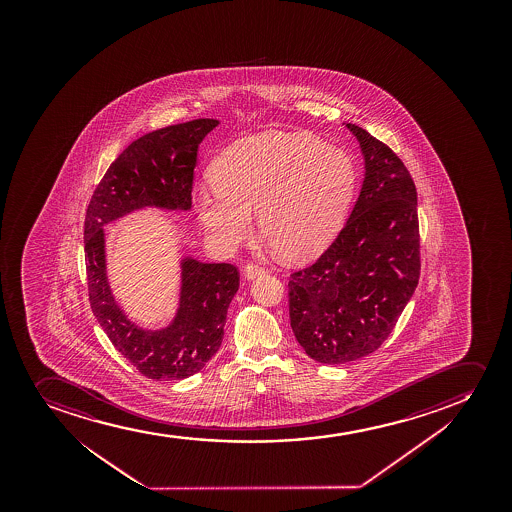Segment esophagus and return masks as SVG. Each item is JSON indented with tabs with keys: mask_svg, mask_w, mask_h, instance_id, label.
I'll return each mask as SVG.
<instances>
[{
	"mask_svg": "<svg viewBox=\"0 0 512 512\" xmlns=\"http://www.w3.org/2000/svg\"><path fill=\"white\" fill-rule=\"evenodd\" d=\"M263 273H265V268L256 265V263H247L246 268H244V277H246L247 280H253V278L259 277V275H263Z\"/></svg>",
	"mask_w": 512,
	"mask_h": 512,
	"instance_id": "1",
	"label": "esophagus"
}]
</instances>
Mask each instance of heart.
<instances>
[{
  "label": "heart",
  "mask_w": 512,
  "mask_h": 512,
  "mask_svg": "<svg viewBox=\"0 0 512 512\" xmlns=\"http://www.w3.org/2000/svg\"><path fill=\"white\" fill-rule=\"evenodd\" d=\"M215 183L196 194L206 234L234 249L259 229L275 253L304 259L328 244L352 203L357 169L341 148L316 136L265 131L235 141L213 164Z\"/></svg>",
  "instance_id": "b5f03b06"
}]
</instances>
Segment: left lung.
<instances>
[{
    "label": "left lung",
    "instance_id": "8db88e82",
    "mask_svg": "<svg viewBox=\"0 0 512 512\" xmlns=\"http://www.w3.org/2000/svg\"><path fill=\"white\" fill-rule=\"evenodd\" d=\"M359 140L365 176L347 224L314 265L288 282L290 326L321 364L376 352L393 331L420 277L417 189L400 157L371 133Z\"/></svg>",
    "mask_w": 512,
    "mask_h": 512
}]
</instances>
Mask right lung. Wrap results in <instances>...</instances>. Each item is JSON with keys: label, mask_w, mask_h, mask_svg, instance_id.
I'll return each mask as SVG.
<instances>
[{"label": "right lung", "mask_w": 512, "mask_h": 512, "mask_svg": "<svg viewBox=\"0 0 512 512\" xmlns=\"http://www.w3.org/2000/svg\"><path fill=\"white\" fill-rule=\"evenodd\" d=\"M215 126L217 119H194L133 141L107 169L85 215L90 307L116 350L148 379H186L212 359L222 345L239 271L230 263L181 259V295L172 323L140 328L126 318L107 282L104 225L145 206L188 212L198 145Z\"/></svg>", "instance_id": "1"}]
</instances>
